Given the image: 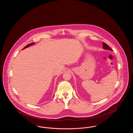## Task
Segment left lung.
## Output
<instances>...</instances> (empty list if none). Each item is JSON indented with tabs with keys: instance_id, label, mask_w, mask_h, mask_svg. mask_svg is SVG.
Returning a JSON list of instances; mask_svg holds the SVG:
<instances>
[{
	"instance_id": "8db88e82",
	"label": "left lung",
	"mask_w": 133,
	"mask_h": 133,
	"mask_svg": "<svg viewBox=\"0 0 133 133\" xmlns=\"http://www.w3.org/2000/svg\"><path fill=\"white\" fill-rule=\"evenodd\" d=\"M103 48L104 49L112 51V49L106 43H104V42L103 43Z\"/></svg>"
}]
</instances>
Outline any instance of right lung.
I'll use <instances>...</instances> for the list:
<instances>
[{"mask_svg":"<svg viewBox=\"0 0 133 133\" xmlns=\"http://www.w3.org/2000/svg\"><path fill=\"white\" fill-rule=\"evenodd\" d=\"M34 42H32V43H30V44H28L27 45H26L25 47H24V48H23V49H24V48H27V47H29V46H31V45H32L34 44Z\"/></svg>","mask_w":133,"mask_h":133,"instance_id":"right-lung-1","label":"right lung"}]
</instances>
